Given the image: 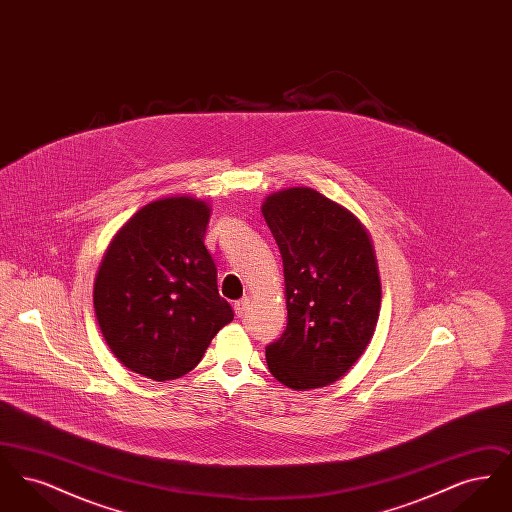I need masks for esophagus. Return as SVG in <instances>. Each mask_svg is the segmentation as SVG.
<instances>
[{"mask_svg": "<svg viewBox=\"0 0 512 512\" xmlns=\"http://www.w3.org/2000/svg\"><path fill=\"white\" fill-rule=\"evenodd\" d=\"M249 303H251V299H249V297H242L240 301H236V303H234V313H236V317H244L245 311H247V307H249Z\"/></svg>", "mask_w": 512, "mask_h": 512, "instance_id": "obj_1", "label": "esophagus"}]
</instances>
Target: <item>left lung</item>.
I'll return each instance as SVG.
<instances>
[{"instance_id":"8db88e82","label":"left lung","mask_w":512,"mask_h":512,"mask_svg":"<svg viewBox=\"0 0 512 512\" xmlns=\"http://www.w3.org/2000/svg\"><path fill=\"white\" fill-rule=\"evenodd\" d=\"M263 217L284 263L288 326L267 345L270 374L297 391L338 382L359 361L380 317L372 238L349 209L313 188L268 195Z\"/></svg>"}]
</instances>
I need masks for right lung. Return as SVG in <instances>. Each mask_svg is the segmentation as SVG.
<instances>
[{
  "mask_svg": "<svg viewBox=\"0 0 512 512\" xmlns=\"http://www.w3.org/2000/svg\"><path fill=\"white\" fill-rule=\"evenodd\" d=\"M211 205L161 197L121 226L94 282L99 330L128 370L155 382L188 374L234 313L205 247Z\"/></svg>",
  "mask_w": 512,
  "mask_h": 512,
  "instance_id": "1",
  "label": "right lung"
}]
</instances>
